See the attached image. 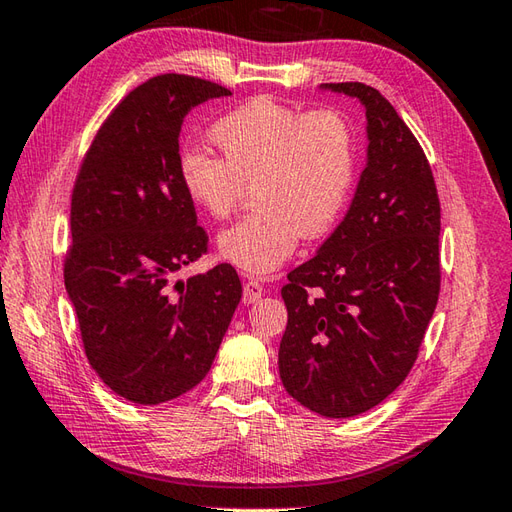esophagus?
<instances>
[{"mask_svg":"<svg viewBox=\"0 0 512 512\" xmlns=\"http://www.w3.org/2000/svg\"><path fill=\"white\" fill-rule=\"evenodd\" d=\"M260 295H263V285H260L258 280L249 278L245 285H243V302L245 304H254L260 300Z\"/></svg>","mask_w":512,"mask_h":512,"instance_id":"obj_1","label":"esophagus"}]
</instances>
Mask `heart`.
I'll return each mask as SVG.
<instances>
[{
  "label": "heart",
  "mask_w": 512,
  "mask_h": 512,
  "mask_svg": "<svg viewBox=\"0 0 512 512\" xmlns=\"http://www.w3.org/2000/svg\"><path fill=\"white\" fill-rule=\"evenodd\" d=\"M223 153L188 151L181 184L212 219L232 217L247 186L256 210L219 234V254L245 274L267 276L285 265L300 238L333 230L355 179V138L344 113L300 111L254 98L214 124Z\"/></svg>",
  "instance_id": "1"
}]
</instances>
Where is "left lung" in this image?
<instances>
[{"label":"left lung","instance_id":"left-lung-1","mask_svg":"<svg viewBox=\"0 0 512 512\" xmlns=\"http://www.w3.org/2000/svg\"><path fill=\"white\" fill-rule=\"evenodd\" d=\"M366 111V168L344 221L282 287L285 390L326 418L372 410L410 374L440 293V201L414 133L377 89L326 83Z\"/></svg>","mask_w":512,"mask_h":512}]
</instances>
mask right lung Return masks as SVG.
<instances>
[{"mask_svg":"<svg viewBox=\"0 0 512 512\" xmlns=\"http://www.w3.org/2000/svg\"><path fill=\"white\" fill-rule=\"evenodd\" d=\"M223 96L195 76L149 78L111 111L76 177L65 291L89 363L131 403L199 385L241 302L232 265L173 282L208 243L181 184V124Z\"/></svg>","mask_w":512,"mask_h":512,"instance_id":"add662e5","label":"right lung"}]
</instances>
